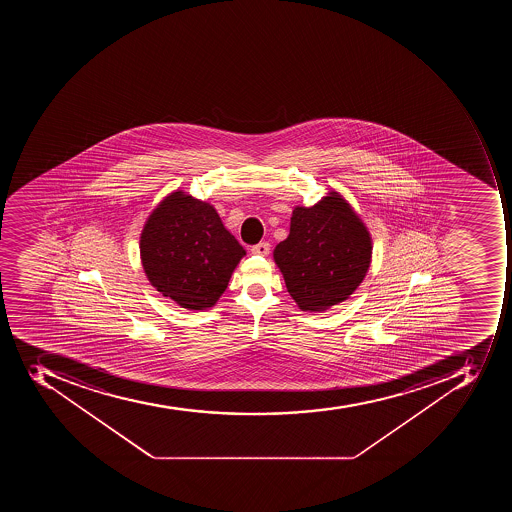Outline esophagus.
<instances>
[{
    "mask_svg": "<svg viewBox=\"0 0 512 512\" xmlns=\"http://www.w3.org/2000/svg\"><path fill=\"white\" fill-rule=\"evenodd\" d=\"M270 251V245L267 242H261L258 243V245H254L253 248H251V253L254 254H261V256H267Z\"/></svg>",
    "mask_w": 512,
    "mask_h": 512,
    "instance_id": "34e87169",
    "label": "esophagus"
}]
</instances>
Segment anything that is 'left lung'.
I'll list each match as a JSON object with an SVG mask.
<instances>
[{
    "instance_id": "obj_1",
    "label": "left lung",
    "mask_w": 512,
    "mask_h": 512,
    "mask_svg": "<svg viewBox=\"0 0 512 512\" xmlns=\"http://www.w3.org/2000/svg\"><path fill=\"white\" fill-rule=\"evenodd\" d=\"M371 237L338 192L314 206H296L290 235L274 250L286 290L299 309L323 312L346 301L371 262Z\"/></svg>"
}]
</instances>
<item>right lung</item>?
Returning <instances> with one entry per match:
<instances>
[{
    "label": "right lung",
    "instance_id": "1",
    "mask_svg": "<svg viewBox=\"0 0 512 512\" xmlns=\"http://www.w3.org/2000/svg\"><path fill=\"white\" fill-rule=\"evenodd\" d=\"M139 248L152 286L189 310L213 307L246 254L213 206L182 190L152 211Z\"/></svg>",
    "mask_w": 512,
    "mask_h": 512
}]
</instances>
